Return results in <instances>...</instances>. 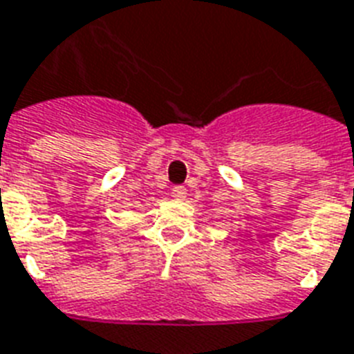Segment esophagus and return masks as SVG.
Returning <instances> with one entry per match:
<instances>
[{
	"label": "esophagus",
	"instance_id": "obj_1",
	"mask_svg": "<svg viewBox=\"0 0 354 354\" xmlns=\"http://www.w3.org/2000/svg\"><path fill=\"white\" fill-rule=\"evenodd\" d=\"M171 194L174 200H185V196H187V189L182 187V185H178V187H172Z\"/></svg>",
	"mask_w": 354,
	"mask_h": 354
}]
</instances>
